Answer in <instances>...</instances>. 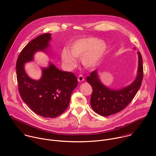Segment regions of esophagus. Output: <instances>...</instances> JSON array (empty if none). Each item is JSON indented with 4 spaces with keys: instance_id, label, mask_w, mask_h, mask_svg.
<instances>
[{
    "instance_id": "esophagus-1",
    "label": "esophagus",
    "mask_w": 156,
    "mask_h": 156,
    "mask_svg": "<svg viewBox=\"0 0 156 156\" xmlns=\"http://www.w3.org/2000/svg\"><path fill=\"white\" fill-rule=\"evenodd\" d=\"M84 76H83L82 75H80L78 76V81L79 82H82V81H84Z\"/></svg>"
}]
</instances>
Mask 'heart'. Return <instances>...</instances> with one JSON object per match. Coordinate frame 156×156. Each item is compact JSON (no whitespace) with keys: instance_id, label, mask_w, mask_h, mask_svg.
Here are the masks:
<instances>
[{"instance_id":"b5f03b06","label":"heart","mask_w":156,"mask_h":156,"mask_svg":"<svg viewBox=\"0 0 156 156\" xmlns=\"http://www.w3.org/2000/svg\"><path fill=\"white\" fill-rule=\"evenodd\" d=\"M106 44L95 37L81 38L74 42L70 48L69 52L63 49L61 59L66 67L72 69L76 65V59H80L86 67L96 66L107 51Z\"/></svg>"}]
</instances>
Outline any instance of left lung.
<instances>
[{"instance_id":"8db88e82","label":"left lung","mask_w":156,"mask_h":156,"mask_svg":"<svg viewBox=\"0 0 156 156\" xmlns=\"http://www.w3.org/2000/svg\"><path fill=\"white\" fill-rule=\"evenodd\" d=\"M138 54V69L136 79L129 86L120 90H112L104 86L98 77L96 70L87 76L86 81L93 87L91 105L100 115L107 117L119 112L124 109L135 98L141 85L143 78L142 56Z\"/></svg>"}]
</instances>
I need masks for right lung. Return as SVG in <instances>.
<instances>
[{"mask_svg":"<svg viewBox=\"0 0 156 156\" xmlns=\"http://www.w3.org/2000/svg\"><path fill=\"white\" fill-rule=\"evenodd\" d=\"M50 33L40 35L30 41L20 52L16 61V78L18 91L23 101L36 114L46 118H55L68 107L71 94L78 85L76 76L63 72L49 62L48 68H42L39 80L30 78L24 65L33 60L37 51L46 52L51 39Z\"/></svg>","mask_w":156,"mask_h":156,"instance_id":"1","label":"right lung"}]
</instances>
